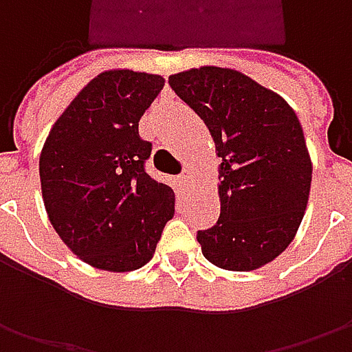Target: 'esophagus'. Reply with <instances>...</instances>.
<instances>
[{
	"mask_svg": "<svg viewBox=\"0 0 352 352\" xmlns=\"http://www.w3.org/2000/svg\"><path fill=\"white\" fill-rule=\"evenodd\" d=\"M180 180H182L184 188H192L194 186V174H192V170H184V174L180 176Z\"/></svg>",
	"mask_w": 352,
	"mask_h": 352,
	"instance_id": "esophagus-1",
	"label": "esophagus"
}]
</instances>
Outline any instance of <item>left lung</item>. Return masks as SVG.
<instances>
[{
    "mask_svg": "<svg viewBox=\"0 0 352 352\" xmlns=\"http://www.w3.org/2000/svg\"><path fill=\"white\" fill-rule=\"evenodd\" d=\"M210 129L219 164L217 223L197 231L211 264L249 272L272 263L304 219L311 158L296 111L239 70L201 66L168 78Z\"/></svg>",
    "mask_w": 352,
    "mask_h": 352,
    "instance_id": "1",
    "label": "left lung"
}]
</instances>
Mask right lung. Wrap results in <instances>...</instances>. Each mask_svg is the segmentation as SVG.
<instances>
[{"label":"right lung","mask_w":352,"mask_h":352,"mask_svg":"<svg viewBox=\"0 0 352 352\" xmlns=\"http://www.w3.org/2000/svg\"><path fill=\"white\" fill-rule=\"evenodd\" d=\"M164 78L107 70L76 96L48 133L41 190L64 245L94 268L137 270L174 217V190L144 170L153 144L139 121Z\"/></svg>","instance_id":"add662e5"}]
</instances>
